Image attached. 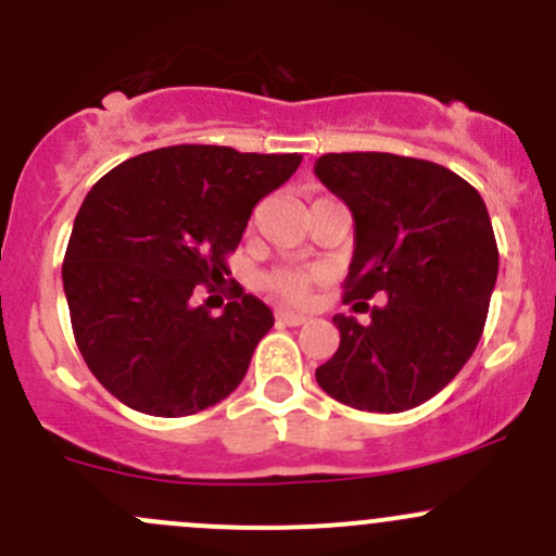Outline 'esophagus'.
<instances>
[{"label":"esophagus","instance_id":"obj_1","mask_svg":"<svg viewBox=\"0 0 556 556\" xmlns=\"http://www.w3.org/2000/svg\"><path fill=\"white\" fill-rule=\"evenodd\" d=\"M277 319L282 325H290V327H298V325L308 323L306 314H298V312H277Z\"/></svg>","mask_w":556,"mask_h":556}]
</instances>
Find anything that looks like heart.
Masks as SVG:
<instances>
[{
  "label": "heart",
  "instance_id": "1",
  "mask_svg": "<svg viewBox=\"0 0 556 556\" xmlns=\"http://www.w3.org/2000/svg\"><path fill=\"white\" fill-rule=\"evenodd\" d=\"M308 285H312V274L303 271V268H274L263 277L266 293L288 303L303 301L308 293Z\"/></svg>",
  "mask_w": 556,
  "mask_h": 556
}]
</instances>
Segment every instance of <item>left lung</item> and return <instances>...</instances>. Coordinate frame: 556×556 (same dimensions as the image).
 Here are the masks:
<instances>
[{
	"instance_id": "left-lung-1",
	"label": "left lung",
	"mask_w": 556,
	"mask_h": 556,
	"mask_svg": "<svg viewBox=\"0 0 556 556\" xmlns=\"http://www.w3.org/2000/svg\"><path fill=\"white\" fill-rule=\"evenodd\" d=\"M314 173L354 215L343 301L370 323L336 314L338 352L317 367L332 400L402 413L431 400L475 354L498 277L488 207L447 167L383 151L319 156ZM387 298L369 308L370 296Z\"/></svg>"
}]
</instances>
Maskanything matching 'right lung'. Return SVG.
<instances>
[{"instance_id":"obj_1","label":"right lung","mask_w":556,"mask_h":556,"mask_svg":"<svg viewBox=\"0 0 556 556\" xmlns=\"http://www.w3.org/2000/svg\"><path fill=\"white\" fill-rule=\"evenodd\" d=\"M301 154H242L180 143L103 175L81 202L63 258L77 346L101 386L146 416H194L242 383L271 308L229 282L253 207L298 170Z\"/></svg>"}]
</instances>
